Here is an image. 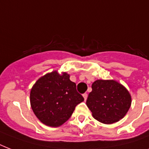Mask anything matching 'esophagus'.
<instances>
[{
    "instance_id": "34e87169",
    "label": "esophagus",
    "mask_w": 149,
    "mask_h": 149,
    "mask_svg": "<svg viewBox=\"0 0 149 149\" xmlns=\"http://www.w3.org/2000/svg\"><path fill=\"white\" fill-rule=\"evenodd\" d=\"M83 96H84V100H86L87 99V97H88V94H87V93H84V94H83Z\"/></svg>"
}]
</instances>
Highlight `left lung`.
<instances>
[{
	"instance_id": "obj_1",
	"label": "left lung",
	"mask_w": 149,
	"mask_h": 149,
	"mask_svg": "<svg viewBox=\"0 0 149 149\" xmlns=\"http://www.w3.org/2000/svg\"><path fill=\"white\" fill-rule=\"evenodd\" d=\"M131 104L129 92L114 80H96L86 100L93 118L104 124H113L124 118Z\"/></svg>"
}]
</instances>
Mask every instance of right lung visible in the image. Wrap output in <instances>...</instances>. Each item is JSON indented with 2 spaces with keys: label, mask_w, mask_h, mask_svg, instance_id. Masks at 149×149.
Wrapping results in <instances>:
<instances>
[{
  "label": "right lung",
  "mask_w": 149,
  "mask_h": 149,
  "mask_svg": "<svg viewBox=\"0 0 149 149\" xmlns=\"http://www.w3.org/2000/svg\"><path fill=\"white\" fill-rule=\"evenodd\" d=\"M84 98L77 91L70 75L56 71L41 77L30 93L32 111L45 125L58 127L71 117L77 105Z\"/></svg>",
  "instance_id": "add662e5"
}]
</instances>
